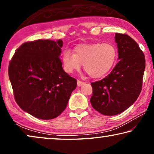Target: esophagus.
<instances>
[{
	"mask_svg": "<svg viewBox=\"0 0 154 154\" xmlns=\"http://www.w3.org/2000/svg\"><path fill=\"white\" fill-rule=\"evenodd\" d=\"M84 83H84L83 81H79V80H78V81H77V85H78V86H81V85H83Z\"/></svg>",
	"mask_w": 154,
	"mask_h": 154,
	"instance_id": "obj_1",
	"label": "esophagus"
}]
</instances>
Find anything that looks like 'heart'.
<instances>
[{
    "mask_svg": "<svg viewBox=\"0 0 154 154\" xmlns=\"http://www.w3.org/2000/svg\"><path fill=\"white\" fill-rule=\"evenodd\" d=\"M74 53L65 50L62 62L64 70L68 73L84 69L92 78H101L107 74L116 62L118 50L111 43L81 44L74 48Z\"/></svg>",
    "mask_w": 154,
    "mask_h": 154,
    "instance_id": "1",
    "label": "heart"
}]
</instances>
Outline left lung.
<instances>
[{
    "label": "left lung",
    "mask_w": 154,
    "mask_h": 154,
    "mask_svg": "<svg viewBox=\"0 0 154 154\" xmlns=\"http://www.w3.org/2000/svg\"><path fill=\"white\" fill-rule=\"evenodd\" d=\"M119 62L110 74L91 83L92 106L105 116L119 114L137 100L142 88L145 57L139 45L125 33H116Z\"/></svg>",
    "instance_id": "1"
}]
</instances>
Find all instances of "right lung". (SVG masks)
<instances>
[{"mask_svg": "<svg viewBox=\"0 0 154 154\" xmlns=\"http://www.w3.org/2000/svg\"><path fill=\"white\" fill-rule=\"evenodd\" d=\"M63 42L36 40L20 45L8 67L14 100L33 116L50 120L66 109L76 79L62 68L60 58Z\"/></svg>", "mask_w": 154, "mask_h": 154, "instance_id": "add662e5", "label": "right lung"}]
</instances>
